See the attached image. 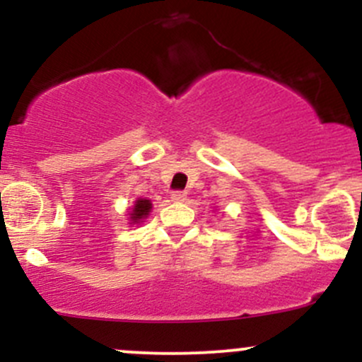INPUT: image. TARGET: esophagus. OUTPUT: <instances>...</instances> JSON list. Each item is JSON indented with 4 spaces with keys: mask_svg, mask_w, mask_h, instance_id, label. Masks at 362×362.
Masks as SVG:
<instances>
[{
    "mask_svg": "<svg viewBox=\"0 0 362 362\" xmlns=\"http://www.w3.org/2000/svg\"><path fill=\"white\" fill-rule=\"evenodd\" d=\"M185 199H187V194H185V192H182V191L171 192V202L173 203H182V202H185Z\"/></svg>",
    "mask_w": 362,
    "mask_h": 362,
    "instance_id": "1",
    "label": "esophagus"
}]
</instances>
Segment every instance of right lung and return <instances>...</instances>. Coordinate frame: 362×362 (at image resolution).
I'll return each mask as SVG.
<instances>
[{"label": "right lung", "instance_id": "obj_1", "mask_svg": "<svg viewBox=\"0 0 362 362\" xmlns=\"http://www.w3.org/2000/svg\"><path fill=\"white\" fill-rule=\"evenodd\" d=\"M152 202L147 198H136L133 206H129V224L131 226H140L145 218L151 215Z\"/></svg>", "mask_w": 362, "mask_h": 362}]
</instances>
